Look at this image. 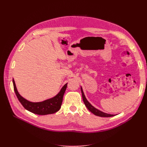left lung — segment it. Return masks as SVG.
<instances>
[{"mask_svg": "<svg viewBox=\"0 0 147 147\" xmlns=\"http://www.w3.org/2000/svg\"><path fill=\"white\" fill-rule=\"evenodd\" d=\"M81 91H82V97H83V100L84 103V105L87 107V109L90 111L91 113H92L94 115H96V116L100 117H113L114 115H111L109 113H106L105 112H102V111L97 109L95 108L94 106H92L90 102H88V100L86 99L85 96H84V94L83 91L82 87L81 86Z\"/></svg>", "mask_w": 147, "mask_h": 147, "instance_id": "8db88e82", "label": "left lung"}]
</instances>
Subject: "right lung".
<instances>
[{
    "label": "right lung",
    "mask_w": 147,
    "mask_h": 147,
    "mask_svg": "<svg viewBox=\"0 0 147 147\" xmlns=\"http://www.w3.org/2000/svg\"><path fill=\"white\" fill-rule=\"evenodd\" d=\"M13 84L17 98L18 99L19 101L24 107L30 112L40 115L55 113L60 109L62 102H63L64 92L67 86V83L61 88L59 92L55 96L51 97V98L42 102H33L26 99L20 94V93L17 90L14 79H13Z\"/></svg>",
    "instance_id": "1"
}]
</instances>
